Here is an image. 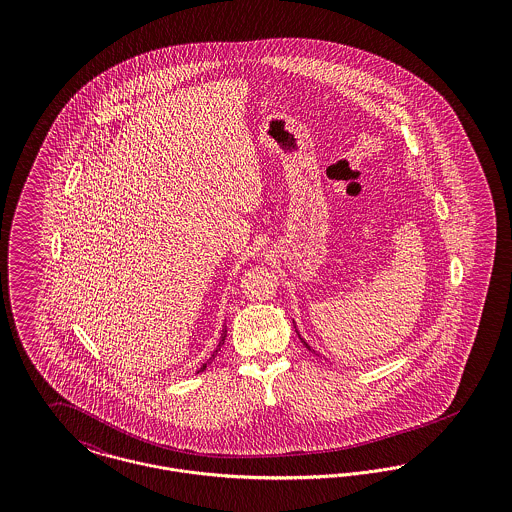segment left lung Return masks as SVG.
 I'll list each match as a JSON object with an SVG mask.
<instances>
[{
    "instance_id": "left-lung-1",
    "label": "left lung",
    "mask_w": 512,
    "mask_h": 512,
    "mask_svg": "<svg viewBox=\"0 0 512 512\" xmlns=\"http://www.w3.org/2000/svg\"><path fill=\"white\" fill-rule=\"evenodd\" d=\"M303 343H305V340H303ZM305 345H307V343H305ZM307 347H309V345H307ZM309 351H313V349H311V347H309Z\"/></svg>"
}]
</instances>
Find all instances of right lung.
Here are the masks:
<instances>
[{"instance_id": "right-lung-1", "label": "right lung", "mask_w": 512, "mask_h": 512, "mask_svg": "<svg viewBox=\"0 0 512 512\" xmlns=\"http://www.w3.org/2000/svg\"><path fill=\"white\" fill-rule=\"evenodd\" d=\"M224 340H226V326H224V328H222V334H220V341H219V345H217V349H215V351H213V355H211V357H209V361H207V363H203V365H201V368H199V370H197V372H201V370H205V368H207V365H209V363H211V361H213V359H215V357H217V353H219L220 347H222V345H224Z\"/></svg>"}]
</instances>
